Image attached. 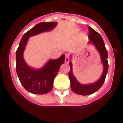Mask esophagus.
<instances>
[{
  "label": "esophagus",
  "instance_id": "1",
  "mask_svg": "<svg viewBox=\"0 0 123 123\" xmlns=\"http://www.w3.org/2000/svg\"><path fill=\"white\" fill-rule=\"evenodd\" d=\"M65 62L66 64H68V63L69 62V56L68 55V54L65 55Z\"/></svg>",
  "mask_w": 123,
  "mask_h": 123
}]
</instances>
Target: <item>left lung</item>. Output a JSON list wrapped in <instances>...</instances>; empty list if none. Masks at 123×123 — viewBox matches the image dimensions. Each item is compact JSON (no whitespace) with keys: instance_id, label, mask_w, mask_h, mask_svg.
<instances>
[{"instance_id":"1","label":"left lung","mask_w":123,"mask_h":123,"mask_svg":"<svg viewBox=\"0 0 123 123\" xmlns=\"http://www.w3.org/2000/svg\"><path fill=\"white\" fill-rule=\"evenodd\" d=\"M89 38L90 41L89 44L95 46L99 53L101 62L103 65V71L99 79L95 82L89 84H81L77 81L73 73V64L71 61L69 62L71 69L68 73L69 79L71 83V89L74 92L80 95H89L96 92L102 87L105 81L106 74L108 70V52L105 48V43L101 36L94 30L92 28L89 27ZM72 56L71 55V58Z\"/></svg>"}]
</instances>
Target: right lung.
<instances>
[{"label":"right lung","instance_id":"1","mask_svg":"<svg viewBox=\"0 0 123 123\" xmlns=\"http://www.w3.org/2000/svg\"><path fill=\"white\" fill-rule=\"evenodd\" d=\"M57 22L40 23L25 33L19 42L16 52V71L19 80L25 89L37 95L48 93L52 89L54 80L60 67L64 63L65 55L56 59H49L45 65L39 69L28 66L24 59V52L30 37L52 30Z\"/></svg>","mask_w":123,"mask_h":123}]
</instances>
